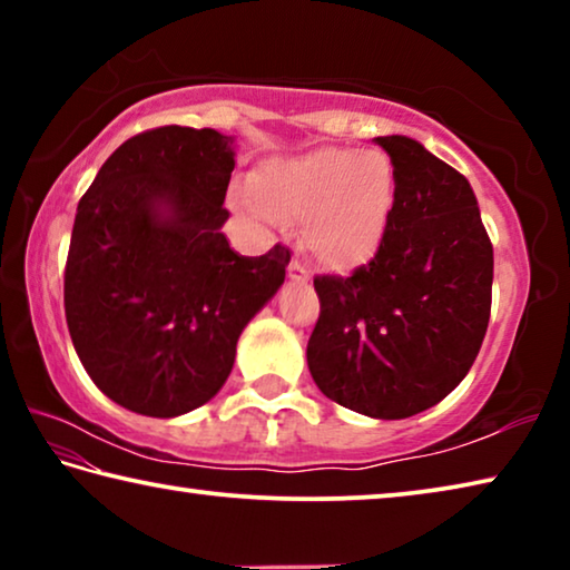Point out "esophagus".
<instances>
[{
	"instance_id": "1",
	"label": "esophagus",
	"mask_w": 570,
	"mask_h": 570,
	"mask_svg": "<svg viewBox=\"0 0 570 570\" xmlns=\"http://www.w3.org/2000/svg\"><path fill=\"white\" fill-rule=\"evenodd\" d=\"M288 278H292L294 284H306L308 282V272L306 266L298 262V258H294L292 264H288Z\"/></svg>"
}]
</instances>
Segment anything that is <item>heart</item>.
<instances>
[{
    "label": "heart",
    "mask_w": 570,
    "mask_h": 570,
    "mask_svg": "<svg viewBox=\"0 0 570 570\" xmlns=\"http://www.w3.org/2000/svg\"><path fill=\"white\" fill-rule=\"evenodd\" d=\"M397 196V168L384 150L314 148L264 160L250 188L230 193V204L272 228L302 220L316 262L346 274L382 250Z\"/></svg>",
    "instance_id": "b5f03b06"
}]
</instances>
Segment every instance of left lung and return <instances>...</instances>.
Segmentation results:
<instances>
[{"label": "left lung", "instance_id": "8db88e82", "mask_svg": "<svg viewBox=\"0 0 570 570\" xmlns=\"http://www.w3.org/2000/svg\"><path fill=\"white\" fill-rule=\"evenodd\" d=\"M397 168L384 246L350 278L316 276L322 314L306 346L326 397L374 420L430 410L465 380L493 296V244L465 176L407 138H374Z\"/></svg>", "mask_w": 570, "mask_h": 570}]
</instances>
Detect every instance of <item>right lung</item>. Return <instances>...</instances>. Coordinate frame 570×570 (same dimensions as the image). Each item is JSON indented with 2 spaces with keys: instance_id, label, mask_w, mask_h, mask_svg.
<instances>
[{
  "instance_id": "right-lung-1",
  "label": "right lung",
  "mask_w": 570,
  "mask_h": 570,
  "mask_svg": "<svg viewBox=\"0 0 570 570\" xmlns=\"http://www.w3.org/2000/svg\"><path fill=\"white\" fill-rule=\"evenodd\" d=\"M236 138L166 125L125 140L77 206L65 316L90 380L120 407L180 417L214 400L292 254L224 236Z\"/></svg>"
}]
</instances>
